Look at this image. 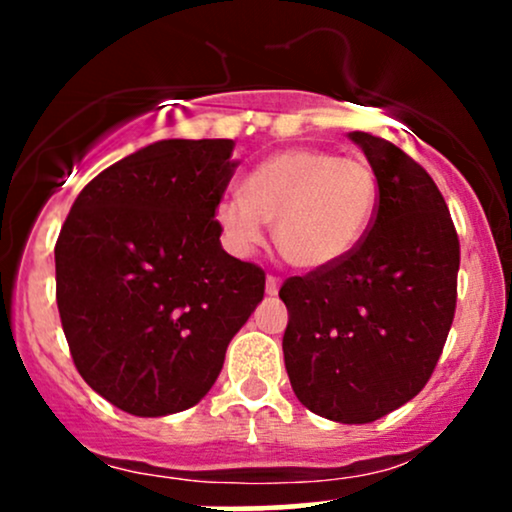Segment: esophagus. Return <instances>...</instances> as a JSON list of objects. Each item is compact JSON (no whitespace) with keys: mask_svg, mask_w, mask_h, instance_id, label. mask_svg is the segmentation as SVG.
Instances as JSON below:
<instances>
[{"mask_svg":"<svg viewBox=\"0 0 512 512\" xmlns=\"http://www.w3.org/2000/svg\"><path fill=\"white\" fill-rule=\"evenodd\" d=\"M279 286L281 281L276 279V276H267V296H276V293H279Z\"/></svg>","mask_w":512,"mask_h":512,"instance_id":"1","label":"esophagus"}]
</instances>
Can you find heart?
I'll use <instances>...</instances> for the list:
<instances>
[{
	"instance_id": "1",
	"label": "heart",
	"mask_w": 512,
	"mask_h": 512,
	"mask_svg": "<svg viewBox=\"0 0 512 512\" xmlns=\"http://www.w3.org/2000/svg\"><path fill=\"white\" fill-rule=\"evenodd\" d=\"M378 209V178L361 158L293 146L257 163L243 192L216 204V226L233 255H250L274 223V243L291 267L322 272L366 238Z\"/></svg>"
}]
</instances>
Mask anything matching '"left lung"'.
Masks as SVG:
<instances>
[{
	"label": "left lung",
	"instance_id": "1",
	"mask_svg": "<svg viewBox=\"0 0 512 512\" xmlns=\"http://www.w3.org/2000/svg\"><path fill=\"white\" fill-rule=\"evenodd\" d=\"M349 139L378 178V214L344 262L281 286V346L305 409L370 424L419 395L436 368L455 317L460 240L414 158L368 132Z\"/></svg>",
	"mask_w": 512,
	"mask_h": 512
}]
</instances>
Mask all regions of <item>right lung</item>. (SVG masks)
I'll use <instances>...</instances> for the list:
<instances>
[{
	"label": "right lung",
	"instance_id": "obj_1",
	"mask_svg": "<svg viewBox=\"0 0 512 512\" xmlns=\"http://www.w3.org/2000/svg\"><path fill=\"white\" fill-rule=\"evenodd\" d=\"M231 139H161L81 190L55 248L74 366L134 416L185 411L211 390L264 272L221 248L214 211L236 173Z\"/></svg>",
	"mask_w": 512,
	"mask_h": 512
}]
</instances>
